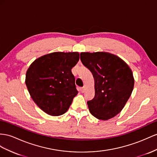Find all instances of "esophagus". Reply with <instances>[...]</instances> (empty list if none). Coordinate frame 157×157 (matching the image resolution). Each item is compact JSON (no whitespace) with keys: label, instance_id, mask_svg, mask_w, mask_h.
Returning a JSON list of instances; mask_svg holds the SVG:
<instances>
[{"label":"esophagus","instance_id":"1","mask_svg":"<svg viewBox=\"0 0 157 157\" xmlns=\"http://www.w3.org/2000/svg\"><path fill=\"white\" fill-rule=\"evenodd\" d=\"M85 90H86V87L83 86V87H81V89H80V91H81L82 93H83V92L85 91Z\"/></svg>","mask_w":157,"mask_h":157}]
</instances>
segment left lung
<instances>
[{"instance_id": "left-lung-1", "label": "left lung", "mask_w": 157, "mask_h": 157, "mask_svg": "<svg viewBox=\"0 0 157 157\" xmlns=\"http://www.w3.org/2000/svg\"><path fill=\"white\" fill-rule=\"evenodd\" d=\"M80 59L95 81V97L87 101L90 113L103 121L114 117L123 109L133 90L131 68L117 56L105 52H82Z\"/></svg>"}]
</instances>
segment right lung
Wrapping results in <instances>:
<instances>
[{
  "label": "right lung",
  "mask_w": 157,
  "mask_h": 157,
  "mask_svg": "<svg viewBox=\"0 0 157 157\" xmlns=\"http://www.w3.org/2000/svg\"><path fill=\"white\" fill-rule=\"evenodd\" d=\"M79 59L78 52H53L30 64L25 83L32 99L46 113L62 115L69 109L78 91L71 73Z\"/></svg>",
  "instance_id": "1"
}]
</instances>
